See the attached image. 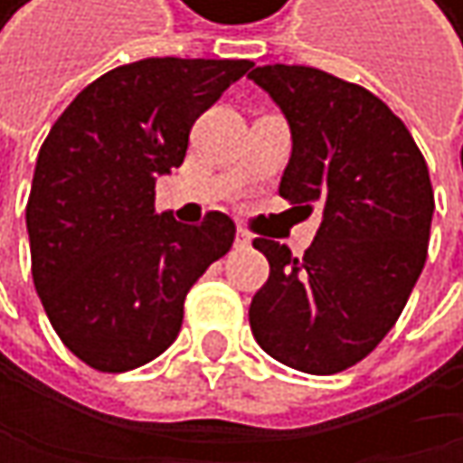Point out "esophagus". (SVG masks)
Segmentation results:
<instances>
[{"mask_svg":"<svg viewBox=\"0 0 463 463\" xmlns=\"http://www.w3.org/2000/svg\"><path fill=\"white\" fill-rule=\"evenodd\" d=\"M250 241H252L250 233H247L244 227H239V230H236V247H250Z\"/></svg>","mask_w":463,"mask_h":463,"instance_id":"34e87169","label":"esophagus"}]
</instances>
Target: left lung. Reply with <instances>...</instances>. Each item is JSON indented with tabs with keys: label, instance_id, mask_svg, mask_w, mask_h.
<instances>
[{
	"label": "left lung",
	"instance_id": "left-lung-1",
	"mask_svg": "<svg viewBox=\"0 0 463 463\" xmlns=\"http://www.w3.org/2000/svg\"><path fill=\"white\" fill-rule=\"evenodd\" d=\"M250 80L291 130L280 197L322 211L302 258L252 241L269 280L252 297L250 327L275 361L333 375L375 350L411 297L433 219L428 164L389 105L355 82L283 63L258 66Z\"/></svg>",
	"mask_w": 463,
	"mask_h": 463
}]
</instances>
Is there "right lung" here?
Wrapping results in <instances>:
<instances>
[{
    "instance_id": "obj_1",
    "label": "right lung",
    "mask_w": 463,
    "mask_h": 463,
    "mask_svg": "<svg viewBox=\"0 0 463 463\" xmlns=\"http://www.w3.org/2000/svg\"><path fill=\"white\" fill-rule=\"evenodd\" d=\"M250 61L146 58L74 97L38 152L27 233L33 283L61 342L99 372H128L180 333L188 288L236 239L211 211L183 224L155 211V180L172 175L191 124Z\"/></svg>"
}]
</instances>
